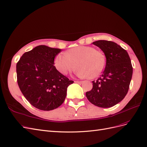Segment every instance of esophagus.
Returning a JSON list of instances; mask_svg holds the SVG:
<instances>
[{"label": "esophagus", "instance_id": "esophagus-1", "mask_svg": "<svg viewBox=\"0 0 147 147\" xmlns=\"http://www.w3.org/2000/svg\"><path fill=\"white\" fill-rule=\"evenodd\" d=\"M82 81H75V83H79V84H81L82 83Z\"/></svg>", "mask_w": 147, "mask_h": 147}]
</instances>
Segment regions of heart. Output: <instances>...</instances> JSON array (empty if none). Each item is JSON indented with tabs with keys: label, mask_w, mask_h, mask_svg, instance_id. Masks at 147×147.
I'll return each mask as SVG.
<instances>
[{
	"label": "heart",
	"mask_w": 147,
	"mask_h": 147,
	"mask_svg": "<svg viewBox=\"0 0 147 147\" xmlns=\"http://www.w3.org/2000/svg\"><path fill=\"white\" fill-rule=\"evenodd\" d=\"M79 67V77L94 78L98 77L106 65L105 55L93 47L80 46L70 49L66 53L58 54L54 59V66L59 72L65 75Z\"/></svg>",
	"instance_id": "1"
}]
</instances>
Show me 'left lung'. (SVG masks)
<instances>
[{
    "mask_svg": "<svg viewBox=\"0 0 147 147\" xmlns=\"http://www.w3.org/2000/svg\"><path fill=\"white\" fill-rule=\"evenodd\" d=\"M93 44L99 47L106 58L105 69L96 81H93L92 90L86 96L93 105L110 108L121 102L128 92L133 68L127 52L116 42L99 40Z\"/></svg>",
    "mask_w": 147,
    "mask_h": 147,
    "instance_id": "left-lung-1",
    "label": "left lung"
}]
</instances>
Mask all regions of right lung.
<instances>
[{"mask_svg": "<svg viewBox=\"0 0 147 147\" xmlns=\"http://www.w3.org/2000/svg\"><path fill=\"white\" fill-rule=\"evenodd\" d=\"M61 51L38 46L23 54L17 64L19 88L30 104L39 109L57 108L65 100L67 87L74 83L54 65V59Z\"/></svg>", "mask_w": 147, "mask_h": 147, "instance_id": "obj_1", "label": "right lung"}]
</instances>
